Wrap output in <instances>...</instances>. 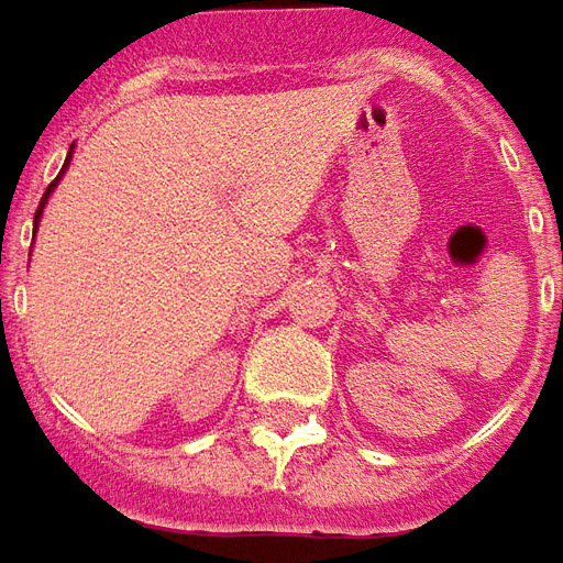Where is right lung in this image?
I'll return each mask as SVG.
<instances>
[{
	"instance_id": "right-lung-1",
	"label": "right lung",
	"mask_w": 563,
	"mask_h": 563,
	"mask_svg": "<svg viewBox=\"0 0 563 563\" xmlns=\"http://www.w3.org/2000/svg\"><path fill=\"white\" fill-rule=\"evenodd\" d=\"M70 154H74V145H70L68 157H65V166H62V173H59V176H56V181H53V185L47 187V194H44V197H41V206H37V211H35V229H37V223H41V214H44V206H47L49 194H53V190H56V185H59V178L65 176V169H68V164H70Z\"/></svg>"
}]
</instances>
